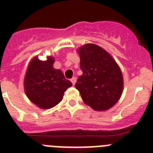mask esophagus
<instances>
[{
  "label": "esophagus",
  "instance_id": "obj_1",
  "mask_svg": "<svg viewBox=\"0 0 153 153\" xmlns=\"http://www.w3.org/2000/svg\"><path fill=\"white\" fill-rule=\"evenodd\" d=\"M71 82H72L73 83V85H75V83H76V78L75 77V76H74V77H73L72 79H71Z\"/></svg>",
  "mask_w": 153,
  "mask_h": 153
}]
</instances>
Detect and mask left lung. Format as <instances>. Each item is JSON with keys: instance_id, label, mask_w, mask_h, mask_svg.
<instances>
[{"instance_id": "obj_1", "label": "left lung", "mask_w": 153, "mask_h": 153, "mask_svg": "<svg viewBox=\"0 0 153 153\" xmlns=\"http://www.w3.org/2000/svg\"><path fill=\"white\" fill-rule=\"evenodd\" d=\"M82 74L76 88L85 104L96 111L109 109L117 103L123 91V76L118 65L103 48L86 44L79 49Z\"/></svg>"}]
</instances>
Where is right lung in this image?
Returning <instances> with one entry per match:
<instances>
[{
    "mask_svg": "<svg viewBox=\"0 0 153 153\" xmlns=\"http://www.w3.org/2000/svg\"><path fill=\"white\" fill-rule=\"evenodd\" d=\"M54 60L48 57L43 61L35 57L29 64L24 79L26 96L39 108H51L62 99L64 92L72 82L64 77L61 70L54 69Z\"/></svg>",
    "mask_w": 153,
    "mask_h": 153,
    "instance_id": "add662e5",
    "label": "right lung"
}]
</instances>
